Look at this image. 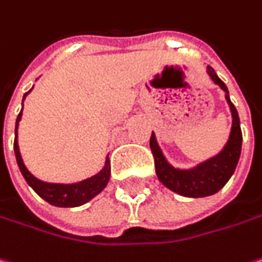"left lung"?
<instances>
[{
  "label": "left lung",
  "instance_id": "8db88e82",
  "mask_svg": "<svg viewBox=\"0 0 262 262\" xmlns=\"http://www.w3.org/2000/svg\"><path fill=\"white\" fill-rule=\"evenodd\" d=\"M207 73L211 77V80L224 91L226 94L224 97L232 113V130L222 151L192 168H176L165 160L154 132L149 139V146L155 160V171L160 182L165 188L186 198H204L217 193L234 173L242 149L241 121L236 107L230 101L227 86L223 83L222 79L210 66L207 67Z\"/></svg>",
  "mask_w": 262,
  "mask_h": 262
}]
</instances>
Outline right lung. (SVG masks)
<instances>
[{
  "mask_svg": "<svg viewBox=\"0 0 262 262\" xmlns=\"http://www.w3.org/2000/svg\"><path fill=\"white\" fill-rule=\"evenodd\" d=\"M32 91V89H30ZM29 91V92H30ZM26 92L23 95V101L28 95ZM21 120V111L17 116L16 120V130H14V154H16V160H17L18 168L21 171V174L25 177V180L28 182V185L33 189L40 198L45 199L47 202H50L54 207H61V208H72V207H80L86 204L88 201L97 196L99 192H102V189L107 186L110 180V174H111V168H110L108 155L105 158V165L104 168L97 173L95 176L88 177L82 182H76V183H48L39 180L33 176L26 165L23 163V158L20 155V149H18V141H17V129L18 121Z\"/></svg>",
  "mask_w": 262,
  "mask_h": 262,
  "instance_id": "right-lung-1",
  "label": "right lung"
}]
</instances>
